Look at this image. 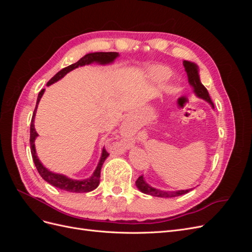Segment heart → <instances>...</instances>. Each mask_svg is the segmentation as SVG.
<instances>
[{
  "mask_svg": "<svg viewBox=\"0 0 252 252\" xmlns=\"http://www.w3.org/2000/svg\"><path fill=\"white\" fill-rule=\"evenodd\" d=\"M152 77H154L157 81H163L167 79L170 75V70L167 67L163 66H158L152 68Z\"/></svg>",
  "mask_w": 252,
  "mask_h": 252,
  "instance_id": "b5f03b06",
  "label": "heart"
}]
</instances>
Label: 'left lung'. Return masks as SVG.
Segmentation results:
<instances>
[{
  "label": "left lung",
  "mask_w": 252,
  "mask_h": 252,
  "mask_svg": "<svg viewBox=\"0 0 252 252\" xmlns=\"http://www.w3.org/2000/svg\"><path fill=\"white\" fill-rule=\"evenodd\" d=\"M183 65H184L185 71L187 72L188 82L190 85L192 86L196 96H199V97L203 98V100L207 101L213 107V103L209 96L208 91L201 83L200 75H199V67H197L194 63L189 62V61H184V62H183ZM135 185L140 189V191H142L143 193L150 194L152 196H158V197H174V196L185 194V193L189 192L190 190H192V189H186V190H177V191H164V190L154 188V187H151L149 184H147V183L145 182L143 175H141V177H139V179L136 180Z\"/></svg>",
  "instance_id": "8db88e82"
}]
</instances>
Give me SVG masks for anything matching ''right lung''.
I'll list each match as a JSON object with an SVG mask.
<instances>
[{"mask_svg":"<svg viewBox=\"0 0 252 252\" xmlns=\"http://www.w3.org/2000/svg\"><path fill=\"white\" fill-rule=\"evenodd\" d=\"M118 57H119L118 52H93V53H87L86 56H84L82 59H80L77 63L71 64L69 66L63 68L62 70H60L55 75V77L49 80V82L47 83V86L51 85V84H53V83L58 82L59 80H61L63 77H65V75L68 72L75 69V68H78L79 66L88 65V64H91L94 62L102 64V65L110 64ZM44 91H45V89H42L39 93V95H37L36 105H35V108H34V111H33V114H32V124H30V140H29L30 150H32V158H33V162H34L36 169H37V171H39L41 177L45 181L49 183L50 185L55 186L59 189H62V190H65V191H69V192H77V193L93 191V190L95 189L98 186V184H100L102 166H103V163L105 162L106 158L109 156V154L107 151H106L105 148H103V150H102V156H101L100 161H98V164L96 166L94 172L93 173V175H91L90 178L85 179V180H72V179L67 178L66 175H64V174L52 172V171L48 170L46 167L43 166V164L40 162L39 158H37V156H36L34 141L36 139V136L39 134L36 133L35 129H34V118H35L37 104H39L41 97L44 94Z\"/></svg>","mask_w":252,"mask_h":252,"instance_id":"1","label":"right lung"}]
</instances>
